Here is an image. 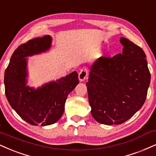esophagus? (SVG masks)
Instances as JSON below:
<instances>
[{"mask_svg":"<svg viewBox=\"0 0 156 156\" xmlns=\"http://www.w3.org/2000/svg\"><path fill=\"white\" fill-rule=\"evenodd\" d=\"M87 76H88V70H86V68L82 69V70L80 71L79 74H78V79H79L80 81H83V80L86 78Z\"/></svg>","mask_w":156,"mask_h":156,"instance_id":"34e87169","label":"esophagus"}]
</instances>
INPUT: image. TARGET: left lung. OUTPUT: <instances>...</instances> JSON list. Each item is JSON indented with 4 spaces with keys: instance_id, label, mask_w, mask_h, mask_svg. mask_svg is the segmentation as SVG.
I'll return each instance as SVG.
<instances>
[{
    "instance_id": "left-lung-1",
    "label": "left lung",
    "mask_w": 156,
    "mask_h": 156,
    "mask_svg": "<svg viewBox=\"0 0 156 156\" xmlns=\"http://www.w3.org/2000/svg\"><path fill=\"white\" fill-rule=\"evenodd\" d=\"M120 42L122 54L96 60L86 83L91 115L105 125L131 119L144 105L151 83L143 50L125 37Z\"/></svg>"
}]
</instances>
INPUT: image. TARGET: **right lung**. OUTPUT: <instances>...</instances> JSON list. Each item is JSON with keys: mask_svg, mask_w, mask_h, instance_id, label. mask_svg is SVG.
Listing matches in <instances>:
<instances>
[{"mask_svg": "<svg viewBox=\"0 0 156 156\" xmlns=\"http://www.w3.org/2000/svg\"><path fill=\"white\" fill-rule=\"evenodd\" d=\"M52 38L45 35L28 41L14 51L5 71L6 98L12 108L30 124L48 126L62 115L67 95L78 85V73H70L56 81L35 89L27 86V57L47 51Z\"/></svg>", "mask_w": 156, "mask_h": 156, "instance_id": "obj_1", "label": "right lung"}]
</instances>
